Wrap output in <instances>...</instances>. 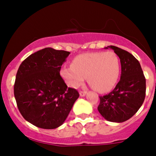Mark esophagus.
<instances>
[{
    "label": "esophagus",
    "mask_w": 156,
    "mask_h": 156,
    "mask_svg": "<svg viewBox=\"0 0 156 156\" xmlns=\"http://www.w3.org/2000/svg\"><path fill=\"white\" fill-rule=\"evenodd\" d=\"M87 91H80V92H79V94H80V97H83L87 94Z\"/></svg>",
    "instance_id": "esophagus-1"
}]
</instances>
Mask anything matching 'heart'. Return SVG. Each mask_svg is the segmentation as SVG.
I'll use <instances>...</instances> for the list:
<instances>
[{"instance_id":"heart-1","label":"heart","mask_w":156,"mask_h":156,"mask_svg":"<svg viewBox=\"0 0 156 156\" xmlns=\"http://www.w3.org/2000/svg\"><path fill=\"white\" fill-rule=\"evenodd\" d=\"M60 73L72 88L79 87L87 77L92 88L104 93L117 83L120 74V61L113 51L83 53L75 57L70 67H64Z\"/></svg>"}]
</instances>
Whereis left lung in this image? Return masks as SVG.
I'll return each mask as SVG.
<instances>
[{
	"label": "left lung",
	"instance_id": "8db88e82",
	"mask_svg": "<svg viewBox=\"0 0 156 156\" xmlns=\"http://www.w3.org/2000/svg\"><path fill=\"white\" fill-rule=\"evenodd\" d=\"M119 56L121 76L112 92L100 97L98 109L106 120L123 122L131 118L143 104L146 79L140 64L131 53L116 46H108Z\"/></svg>",
	"mask_w": 156,
	"mask_h": 156
}]
</instances>
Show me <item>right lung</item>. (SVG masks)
<instances>
[{"mask_svg": "<svg viewBox=\"0 0 156 156\" xmlns=\"http://www.w3.org/2000/svg\"><path fill=\"white\" fill-rule=\"evenodd\" d=\"M69 52L45 48L27 57L20 65L14 94L26 120L43 128L54 129L64 123L79 97L60 76Z\"/></svg>", "mask_w": 156, "mask_h": 156, "instance_id": "obj_1", "label": "right lung"}]
</instances>
